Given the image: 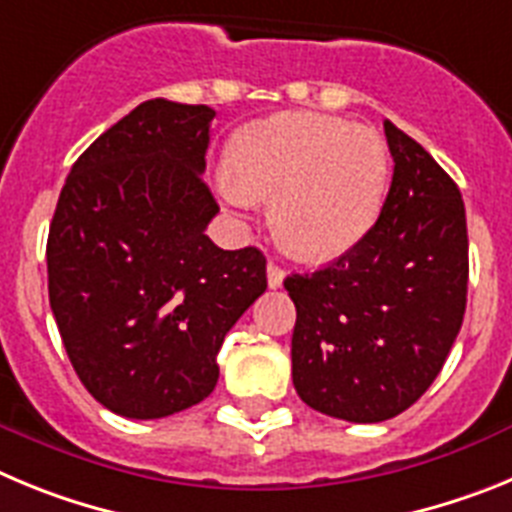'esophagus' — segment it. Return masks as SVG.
<instances>
[{
  "label": "esophagus",
  "instance_id": "esophagus-1",
  "mask_svg": "<svg viewBox=\"0 0 512 512\" xmlns=\"http://www.w3.org/2000/svg\"><path fill=\"white\" fill-rule=\"evenodd\" d=\"M266 279H269V287L277 289L284 284V269L282 266H277L274 261H269V266H266Z\"/></svg>",
  "mask_w": 512,
  "mask_h": 512
}]
</instances>
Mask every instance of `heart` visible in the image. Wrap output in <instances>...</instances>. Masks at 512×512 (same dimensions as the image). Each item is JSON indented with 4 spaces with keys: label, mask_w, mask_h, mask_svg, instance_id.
Here are the masks:
<instances>
[{
    "label": "heart",
    "mask_w": 512,
    "mask_h": 512,
    "mask_svg": "<svg viewBox=\"0 0 512 512\" xmlns=\"http://www.w3.org/2000/svg\"><path fill=\"white\" fill-rule=\"evenodd\" d=\"M220 194L238 210L274 197L279 241L300 259H336L364 238L390 187L382 135L341 117L284 112L251 122L228 146Z\"/></svg>",
    "instance_id": "obj_1"
}]
</instances>
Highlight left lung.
Masks as SVG:
<instances>
[{
	"mask_svg": "<svg viewBox=\"0 0 512 512\" xmlns=\"http://www.w3.org/2000/svg\"><path fill=\"white\" fill-rule=\"evenodd\" d=\"M384 135L395 171L374 228L323 269L284 279L297 307V395L351 423L408 410L441 372L467 310L459 187L390 120Z\"/></svg>",
	"mask_w": 512,
	"mask_h": 512,
	"instance_id": "1",
	"label": "left lung"
}]
</instances>
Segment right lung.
<instances>
[{
	"label": "right lung",
	"instance_id": "right-lung-1",
	"mask_svg": "<svg viewBox=\"0 0 512 512\" xmlns=\"http://www.w3.org/2000/svg\"><path fill=\"white\" fill-rule=\"evenodd\" d=\"M207 104L148 99L71 166L48 233V297L74 372L104 408L166 418L215 390L225 333L264 295L259 248L205 235Z\"/></svg>",
	"mask_w": 512,
	"mask_h": 512
}]
</instances>
